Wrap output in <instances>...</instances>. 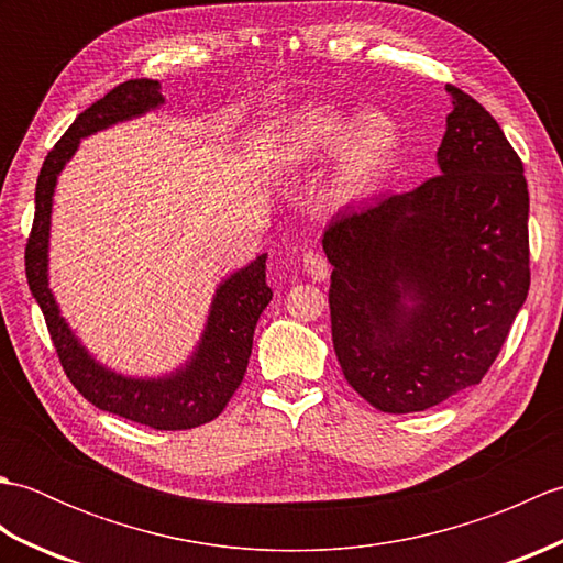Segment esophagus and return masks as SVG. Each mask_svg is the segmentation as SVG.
<instances>
[{
	"mask_svg": "<svg viewBox=\"0 0 563 563\" xmlns=\"http://www.w3.org/2000/svg\"><path fill=\"white\" fill-rule=\"evenodd\" d=\"M302 266H305L309 278H314V280H324L329 275V261L324 254H321V251L309 249L302 258Z\"/></svg>",
	"mask_w": 563,
	"mask_h": 563,
	"instance_id": "34e87169",
	"label": "esophagus"
}]
</instances>
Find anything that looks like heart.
<instances>
[{"label": "heart", "instance_id": "obj_1", "mask_svg": "<svg viewBox=\"0 0 563 563\" xmlns=\"http://www.w3.org/2000/svg\"><path fill=\"white\" fill-rule=\"evenodd\" d=\"M399 147L401 133L391 115L382 111L355 115L331 106L305 111L285 137L292 164H312L339 150L333 196L341 200L367 196L397 159Z\"/></svg>", "mask_w": 563, "mask_h": 563}]
</instances>
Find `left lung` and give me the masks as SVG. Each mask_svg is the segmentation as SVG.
<instances>
[{
	"mask_svg": "<svg viewBox=\"0 0 563 563\" xmlns=\"http://www.w3.org/2000/svg\"><path fill=\"white\" fill-rule=\"evenodd\" d=\"M445 89L440 174L341 210L321 239L333 351L349 385L385 413L479 385L530 290L522 162L479 101Z\"/></svg>",
	"mask_w": 563,
	"mask_h": 563,
	"instance_id": "1",
	"label": "left lung"
}]
</instances>
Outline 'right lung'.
I'll return each instance as SVG.
<instances>
[{"mask_svg": "<svg viewBox=\"0 0 563 563\" xmlns=\"http://www.w3.org/2000/svg\"><path fill=\"white\" fill-rule=\"evenodd\" d=\"M162 101L157 79L118 84L103 99L81 111L47 152L35 184V214L26 242V278L35 302L43 309L59 365L84 399L154 430H188L220 416L242 385L256 321L273 297L266 285V254L220 285L198 351L184 369H176L164 379H130L101 367L71 336L65 319L59 317L53 292L47 290V232L57 174L75 154L81 137L145 113Z\"/></svg>", "mask_w": 563, "mask_h": 563, "instance_id": "1", "label": "right lung"}]
</instances>
